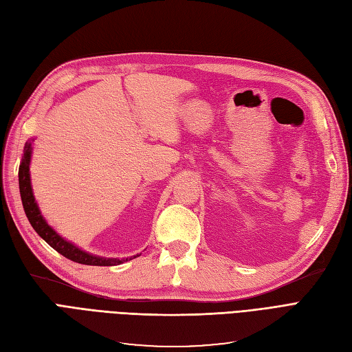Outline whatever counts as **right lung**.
<instances>
[{"label":"right lung","mask_w":352,"mask_h":352,"mask_svg":"<svg viewBox=\"0 0 352 352\" xmlns=\"http://www.w3.org/2000/svg\"><path fill=\"white\" fill-rule=\"evenodd\" d=\"M32 142H26L23 148V155H22V162H20L19 167V188H20V197H22L23 202V208L26 212V217L32 228L35 229L38 235L44 239L51 248H54L57 252L61 255H65L66 258L79 263V264H87V265H117L122 264L123 261L132 260L131 258H105V257H98V255H92L87 251H83L78 248L76 245H73L72 242L66 241L65 238H61L58 233L52 229L44 216L41 214L39 207L35 201L34 192H32V185H30V173H29V164H30V155H32ZM135 257H140V254L133 255Z\"/></svg>","instance_id":"right-lung-1"}]
</instances>
